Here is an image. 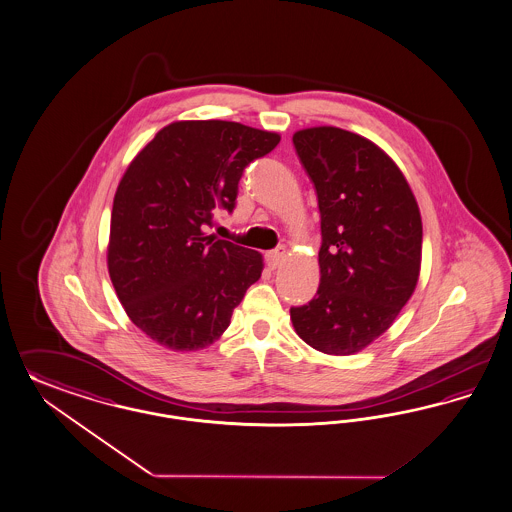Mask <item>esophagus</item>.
Instances as JSON below:
<instances>
[{
  "instance_id": "esophagus-1",
  "label": "esophagus",
  "mask_w": 512,
  "mask_h": 512,
  "mask_svg": "<svg viewBox=\"0 0 512 512\" xmlns=\"http://www.w3.org/2000/svg\"><path fill=\"white\" fill-rule=\"evenodd\" d=\"M266 257V265L270 266L272 270L274 268H278V266L282 265L283 259H285V247L280 246L276 247V249H272V251H268L265 255Z\"/></svg>"
}]
</instances>
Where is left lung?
<instances>
[{
	"mask_svg": "<svg viewBox=\"0 0 512 512\" xmlns=\"http://www.w3.org/2000/svg\"><path fill=\"white\" fill-rule=\"evenodd\" d=\"M321 213L319 287L291 308L314 350L352 355L386 333L422 265V217L403 172L371 140L336 126L293 134Z\"/></svg>",
	"mask_w": 512,
	"mask_h": 512,
	"instance_id": "1",
	"label": "left lung"
}]
</instances>
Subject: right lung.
Masks as SVG:
<instances>
[{
	"label": "right lung",
	"mask_w": 512,
	"mask_h": 512,
	"mask_svg": "<svg viewBox=\"0 0 512 512\" xmlns=\"http://www.w3.org/2000/svg\"><path fill=\"white\" fill-rule=\"evenodd\" d=\"M280 134L232 121L164 126L124 172L113 198L109 278L132 323L160 346L194 352L229 327L263 272L259 251L206 236L232 212L247 164Z\"/></svg>",
	"instance_id": "add662e5"
}]
</instances>
